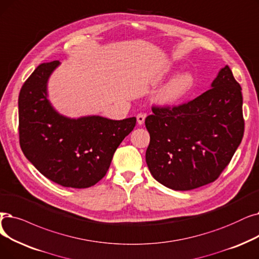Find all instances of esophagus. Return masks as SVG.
Returning a JSON list of instances; mask_svg holds the SVG:
<instances>
[{
	"label": "esophagus",
	"instance_id": "esophagus-1",
	"mask_svg": "<svg viewBox=\"0 0 259 259\" xmlns=\"http://www.w3.org/2000/svg\"><path fill=\"white\" fill-rule=\"evenodd\" d=\"M145 118H146V114H144V113H139V114H138L137 120H138L139 125H143L144 121H145Z\"/></svg>",
	"mask_w": 259,
	"mask_h": 259
}]
</instances>
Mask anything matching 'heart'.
<instances>
[{"instance_id": "1", "label": "heart", "mask_w": 259, "mask_h": 259, "mask_svg": "<svg viewBox=\"0 0 259 259\" xmlns=\"http://www.w3.org/2000/svg\"><path fill=\"white\" fill-rule=\"evenodd\" d=\"M195 83L194 76L190 73H181L168 80L155 96V102L164 107H169L183 99Z\"/></svg>"}]
</instances>
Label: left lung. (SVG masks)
<instances>
[{
    "instance_id": "left-lung-1",
    "label": "left lung",
    "mask_w": 259,
    "mask_h": 259,
    "mask_svg": "<svg viewBox=\"0 0 259 259\" xmlns=\"http://www.w3.org/2000/svg\"><path fill=\"white\" fill-rule=\"evenodd\" d=\"M211 89L187 104L152 108L146 163L152 177L174 190H190L220 176L241 143L244 120L241 87L229 65Z\"/></svg>"
}]
</instances>
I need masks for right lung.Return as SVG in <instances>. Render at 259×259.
<instances>
[{"instance_id":"right-lung-1","label":"right lung","mask_w":259,"mask_h":259,"mask_svg":"<svg viewBox=\"0 0 259 259\" xmlns=\"http://www.w3.org/2000/svg\"><path fill=\"white\" fill-rule=\"evenodd\" d=\"M60 65L42 63L19 94V136L26 159L51 181L87 188L107 174L119 144L136 127L137 118L113 120L99 115L66 117L52 106L48 82Z\"/></svg>"}]
</instances>
